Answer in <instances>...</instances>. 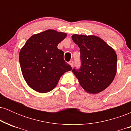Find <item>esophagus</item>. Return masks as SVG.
I'll return each mask as SVG.
<instances>
[{
    "label": "esophagus",
    "mask_w": 131,
    "mask_h": 131,
    "mask_svg": "<svg viewBox=\"0 0 131 131\" xmlns=\"http://www.w3.org/2000/svg\"><path fill=\"white\" fill-rule=\"evenodd\" d=\"M70 64L71 66V67L73 68V66H74V62H73V61H70Z\"/></svg>",
    "instance_id": "esophagus-1"
}]
</instances>
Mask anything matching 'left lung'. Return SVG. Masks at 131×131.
I'll list each match as a JSON object with an SVG mask.
<instances>
[{
    "label": "left lung",
    "instance_id": "obj_1",
    "mask_svg": "<svg viewBox=\"0 0 131 131\" xmlns=\"http://www.w3.org/2000/svg\"><path fill=\"white\" fill-rule=\"evenodd\" d=\"M72 39L80 49L81 67L72 71L82 88L97 94L107 88L116 73L117 55L104 40L94 36L74 34Z\"/></svg>",
    "mask_w": 131,
    "mask_h": 131
}]
</instances>
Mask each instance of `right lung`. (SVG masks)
<instances>
[{"label": "right lung", "instance_id": "right-lung-1", "mask_svg": "<svg viewBox=\"0 0 131 131\" xmlns=\"http://www.w3.org/2000/svg\"><path fill=\"white\" fill-rule=\"evenodd\" d=\"M67 34L49 29L34 34L26 41L19 55L22 74L28 85L39 93L49 92L60 78L72 68L57 48Z\"/></svg>", "mask_w": 131, "mask_h": 131}]
</instances>
